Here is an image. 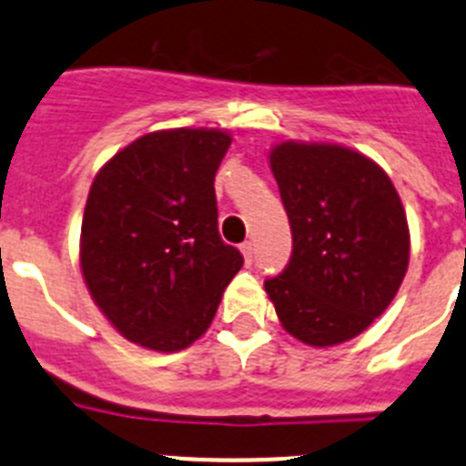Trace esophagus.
<instances>
[{
	"instance_id": "obj_1",
	"label": "esophagus",
	"mask_w": 466,
	"mask_h": 466,
	"mask_svg": "<svg viewBox=\"0 0 466 466\" xmlns=\"http://www.w3.org/2000/svg\"><path fill=\"white\" fill-rule=\"evenodd\" d=\"M240 249H242V254H245V261L252 263L254 261V242H242Z\"/></svg>"
}]
</instances>
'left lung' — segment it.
I'll return each mask as SVG.
<instances>
[{
  "instance_id": "obj_1",
  "label": "left lung",
  "mask_w": 466,
  "mask_h": 466,
  "mask_svg": "<svg viewBox=\"0 0 466 466\" xmlns=\"http://www.w3.org/2000/svg\"><path fill=\"white\" fill-rule=\"evenodd\" d=\"M270 170L291 226L287 268L266 291L287 331L329 348L385 312L409 268V224L390 177L339 144L282 142Z\"/></svg>"
}]
</instances>
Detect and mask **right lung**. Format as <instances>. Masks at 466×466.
Segmentation results:
<instances>
[{
	"label": "right lung",
	"mask_w": 466,
	"mask_h": 466,
	"mask_svg": "<svg viewBox=\"0 0 466 466\" xmlns=\"http://www.w3.org/2000/svg\"><path fill=\"white\" fill-rule=\"evenodd\" d=\"M221 130H158L105 163L86 203L81 270L123 339L177 352L203 336L242 254L219 236Z\"/></svg>",
	"instance_id": "obj_1"
}]
</instances>
